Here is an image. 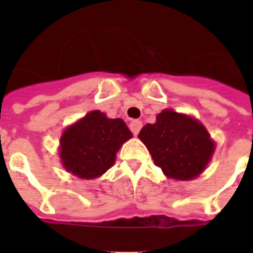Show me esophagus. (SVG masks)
<instances>
[{"label": "esophagus", "instance_id": "34e87169", "mask_svg": "<svg viewBox=\"0 0 253 253\" xmlns=\"http://www.w3.org/2000/svg\"><path fill=\"white\" fill-rule=\"evenodd\" d=\"M141 127H142V122L141 121H132L131 123H130V130H131V132L134 135H138Z\"/></svg>", "mask_w": 253, "mask_h": 253}]
</instances>
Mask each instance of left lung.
<instances>
[{"label":"left lung","mask_w":253,"mask_h":253,"mask_svg":"<svg viewBox=\"0 0 253 253\" xmlns=\"http://www.w3.org/2000/svg\"><path fill=\"white\" fill-rule=\"evenodd\" d=\"M138 138L146 145L154 164L175 180H192L201 175L215 149L201 122L172 110L161 111L156 123L145 125Z\"/></svg>","instance_id":"1"}]
</instances>
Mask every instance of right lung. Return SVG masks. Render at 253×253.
<instances>
[{
	"mask_svg": "<svg viewBox=\"0 0 253 253\" xmlns=\"http://www.w3.org/2000/svg\"><path fill=\"white\" fill-rule=\"evenodd\" d=\"M132 137L122 119L90 111L63 131L59 157L67 172L80 179H96L114 165L116 153Z\"/></svg>",
	"mask_w": 253,
	"mask_h": 253,
	"instance_id": "1",
	"label": "right lung"
}]
</instances>
